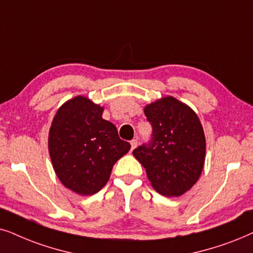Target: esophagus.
<instances>
[{
  "label": "esophagus",
  "mask_w": 253,
  "mask_h": 253,
  "mask_svg": "<svg viewBox=\"0 0 253 253\" xmlns=\"http://www.w3.org/2000/svg\"><path fill=\"white\" fill-rule=\"evenodd\" d=\"M130 146H132V149H130V150L135 149V148L137 147V140H132V141H130Z\"/></svg>",
  "instance_id": "34e87169"
}]
</instances>
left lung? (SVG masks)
<instances>
[{
	"mask_svg": "<svg viewBox=\"0 0 253 253\" xmlns=\"http://www.w3.org/2000/svg\"><path fill=\"white\" fill-rule=\"evenodd\" d=\"M144 114L153 126L151 140L133 155L158 193L179 197L197 183L204 169L206 139L199 118L171 96L147 105Z\"/></svg>",
	"mask_w": 253,
	"mask_h": 253,
	"instance_id": "obj_1",
	"label": "left lung"
}]
</instances>
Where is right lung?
I'll list each match as a JSON object with an SVG mask.
<instances>
[{"label":"right lung","mask_w":253,"mask_h":253,"mask_svg":"<svg viewBox=\"0 0 253 253\" xmlns=\"http://www.w3.org/2000/svg\"><path fill=\"white\" fill-rule=\"evenodd\" d=\"M103 111L86 97H74L58 110L49 128L54 171L67 188L81 195L102 190L114 163L130 149L117 127L103 119Z\"/></svg>","instance_id":"obj_1"}]
</instances>
